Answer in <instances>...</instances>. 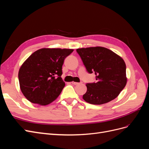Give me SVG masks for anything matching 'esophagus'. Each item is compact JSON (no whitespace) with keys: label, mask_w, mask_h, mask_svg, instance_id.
Instances as JSON below:
<instances>
[{"label":"esophagus","mask_w":149,"mask_h":149,"mask_svg":"<svg viewBox=\"0 0 149 149\" xmlns=\"http://www.w3.org/2000/svg\"><path fill=\"white\" fill-rule=\"evenodd\" d=\"M72 84H74V85H77V84H79V83H77V82L73 81V82H72Z\"/></svg>","instance_id":"obj_1"}]
</instances>
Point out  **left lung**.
Here are the masks:
<instances>
[{
  "label": "left lung",
  "instance_id": "obj_1",
  "mask_svg": "<svg viewBox=\"0 0 149 149\" xmlns=\"http://www.w3.org/2000/svg\"><path fill=\"white\" fill-rule=\"evenodd\" d=\"M89 73L94 72L96 83H88L83 100L95 105L103 104L119 96L127 83L124 60L110 49L102 47L76 49Z\"/></svg>",
  "mask_w": 149,
  "mask_h": 149
}]
</instances>
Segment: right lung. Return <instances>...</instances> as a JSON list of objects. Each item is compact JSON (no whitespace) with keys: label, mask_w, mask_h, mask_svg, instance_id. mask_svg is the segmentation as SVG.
Wrapping results in <instances>:
<instances>
[{"label":"right lung","mask_w":149,"mask_h":149,"mask_svg":"<svg viewBox=\"0 0 149 149\" xmlns=\"http://www.w3.org/2000/svg\"><path fill=\"white\" fill-rule=\"evenodd\" d=\"M67 48H41L26 59L19 71L20 88L31 102L46 106L60 95L65 83L62 66L66 56L73 52Z\"/></svg>","instance_id":"obj_1"}]
</instances>
